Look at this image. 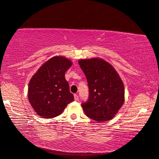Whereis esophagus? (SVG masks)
<instances>
[{
	"label": "esophagus",
	"mask_w": 159,
	"mask_h": 159,
	"mask_svg": "<svg viewBox=\"0 0 159 159\" xmlns=\"http://www.w3.org/2000/svg\"><path fill=\"white\" fill-rule=\"evenodd\" d=\"M74 98L75 101H78V100H79V96H78L77 94H74Z\"/></svg>",
	"instance_id": "esophagus-1"
}]
</instances>
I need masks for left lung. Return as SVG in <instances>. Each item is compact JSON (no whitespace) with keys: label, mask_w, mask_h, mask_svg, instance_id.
<instances>
[{"label":"left lung","mask_w":159,"mask_h":159,"mask_svg":"<svg viewBox=\"0 0 159 159\" xmlns=\"http://www.w3.org/2000/svg\"><path fill=\"white\" fill-rule=\"evenodd\" d=\"M80 68L87 77L89 96L82 107L88 117L109 121L124 102V86L112 65L98 58L80 59Z\"/></svg>","instance_id":"1"}]
</instances>
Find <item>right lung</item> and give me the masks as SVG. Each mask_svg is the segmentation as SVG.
Returning a JSON list of instances; mask_svg holds the SVG:
<instances>
[{"instance_id": "1", "label": "right lung", "mask_w": 159, "mask_h": 159, "mask_svg": "<svg viewBox=\"0 0 159 159\" xmlns=\"http://www.w3.org/2000/svg\"><path fill=\"white\" fill-rule=\"evenodd\" d=\"M72 64L70 60L63 57H52L30 79L28 98L41 117L52 119L60 115L68 104L74 101L65 78V72Z\"/></svg>"}]
</instances>
